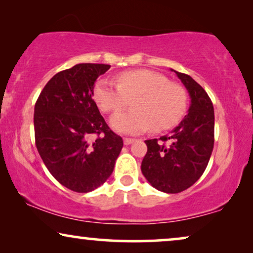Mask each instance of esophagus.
<instances>
[{
    "instance_id": "obj_1",
    "label": "esophagus",
    "mask_w": 253,
    "mask_h": 253,
    "mask_svg": "<svg viewBox=\"0 0 253 253\" xmlns=\"http://www.w3.org/2000/svg\"><path fill=\"white\" fill-rule=\"evenodd\" d=\"M135 139H132V137H124V144L125 146H129L130 143H133Z\"/></svg>"
}]
</instances>
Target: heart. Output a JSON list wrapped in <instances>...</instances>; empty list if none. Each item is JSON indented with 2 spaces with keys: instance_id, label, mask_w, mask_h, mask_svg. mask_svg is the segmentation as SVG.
Segmentation results:
<instances>
[{
  "instance_id": "obj_1",
  "label": "heart",
  "mask_w": 253,
  "mask_h": 253,
  "mask_svg": "<svg viewBox=\"0 0 253 253\" xmlns=\"http://www.w3.org/2000/svg\"><path fill=\"white\" fill-rule=\"evenodd\" d=\"M117 83L98 81L93 98L105 113H116L132 100L133 109L117 113L111 119L118 132L136 134L149 128L156 133L164 132L179 123L186 111L184 87L154 70L123 72L117 76Z\"/></svg>"
}]
</instances>
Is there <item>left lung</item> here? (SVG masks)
Returning a JSON list of instances; mask_svg holds the SVG:
<instances>
[{
    "instance_id": "8db88e82",
    "label": "left lung",
    "mask_w": 253,
    "mask_h": 253,
    "mask_svg": "<svg viewBox=\"0 0 253 253\" xmlns=\"http://www.w3.org/2000/svg\"><path fill=\"white\" fill-rule=\"evenodd\" d=\"M173 72L190 93L188 113L169 135L144 141L148 150L141 164L151 186L166 193H179L199 179L214 147V107L210 96L191 76Z\"/></svg>"
}]
</instances>
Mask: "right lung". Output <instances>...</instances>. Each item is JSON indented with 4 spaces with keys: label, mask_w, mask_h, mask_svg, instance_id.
Masks as SVG:
<instances>
[{
    "label": "right lung",
    "mask_w": 253,
    "mask_h": 253,
    "mask_svg": "<svg viewBox=\"0 0 253 253\" xmlns=\"http://www.w3.org/2000/svg\"><path fill=\"white\" fill-rule=\"evenodd\" d=\"M103 63H79L50 79L35 105L36 146L60 184L87 193L105 183L124 142L97 107L93 85L110 69Z\"/></svg>",
    "instance_id": "1"
}]
</instances>
